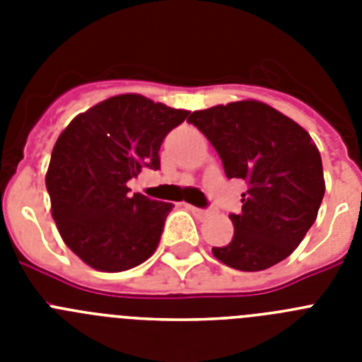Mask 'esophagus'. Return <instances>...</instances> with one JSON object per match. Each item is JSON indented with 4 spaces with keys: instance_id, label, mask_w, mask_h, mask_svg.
<instances>
[{
    "instance_id": "34e87169",
    "label": "esophagus",
    "mask_w": 362,
    "mask_h": 362,
    "mask_svg": "<svg viewBox=\"0 0 362 362\" xmlns=\"http://www.w3.org/2000/svg\"><path fill=\"white\" fill-rule=\"evenodd\" d=\"M187 209L190 210V212L194 214V216H197V217H206V216H210V210L197 209V206H192V204H187Z\"/></svg>"
}]
</instances>
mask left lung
I'll list each match as a JSON object with an SVG mask.
<instances>
[{
    "label": "left lung",
    "mask_w": 362,
    "mask_h": 362,
    "mask_svg": "<svg viewBox=\"0 0 362 362\" xmlns=\"http://www.w3.org/2000/svg\"><path fill=\"white\" fill-rule=\"evenodd\" d=\"M192 124L219 153L226 177L248 181L233 238L212 254L243 272L267 270L296 250L317 217L325 175L317 146L270 105L245 99L192 112Z\"/></svg>",
    "instance_id": "obj_1"
}]
</instances>
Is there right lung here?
I'll return each mask as SVG.
<instances>
[{"label": "right lung", "mask_w": 362, "mask_h": 362, "mask_svg": "<svg viewBox=\"0 0 362 362\" xmlns=\"http://www.w3.org/2000/svg\"><path fill=\"white\" fill-rule=\"evenodd\" d=\"M188 110L121 94L74 117L52 148L47 190L65 245L99 272H123L156 252L172 203L130 196L143 168H159L166 134Z\"/></svg>", "instance_id": "1"}]
</instances>
